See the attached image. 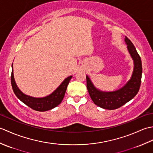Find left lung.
I'll use <instances>...</instances> for the list:
<instances>
[{
	"label": "left lung",
	"instance_id": "left-lung-1",
	"mask_svg": "<svg viewBox=\"0 0 153 153\" xmlns=\"http://www.w3.org/2000/svg\"><path fill=\"white\" fill-rule=\"evenodd\" d=\"M127 48L134 60V67L131 77L125 85L114 91H102L96 88L88 76H86L87 88L93 102L104 109L114 110L125 105L137 95L140 88L142 76V64L134 44L125 37Z\"/></svg>",
	"mask_w": 153,
	"mask_h": 153
}]
</instances>
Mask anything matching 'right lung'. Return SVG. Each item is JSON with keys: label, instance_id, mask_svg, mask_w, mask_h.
<instances>
[{"label": "right lung", "instance_id": "add662e5", "mask_svg": "<svg viewBox=\"0 0 153 153\" xmlns=\"http://www.w3.org/2000/svg\"><path fill=\"white\" fill-rule=\"evenodd\" d=\"M72 76H68L65 79L56 90L50 94L49 95L41 98H36L25 95L18 88L15 82L14 77V70H13V63L12 64V74H11V83L12 89L16 97L25 104L31 108L39 112H45L47 110L53 109L59 105L62 100H63L68 83Z\"/></svg>", "mask_w": 153, "mask_h": 153}]
</instances>
